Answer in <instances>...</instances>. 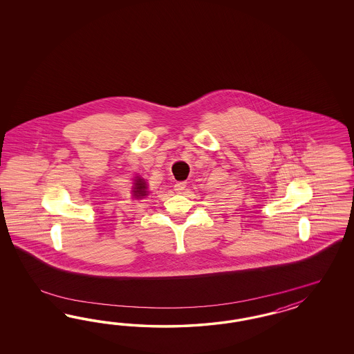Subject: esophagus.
I'll list each match as a JSON object with an SVG mask.
<instances>
[{
    "mask_svg": "<svg viewBox=\"0 0 354 354\" xmlns=\"http://www.w3.org/2000/svg\"><path fill=\"white\" fill-rule=\"evenodd\" d=\"M185 187H187V182H176L174 185L175 191L178 193H182L185 189Z\"/></svg>",
    "mask_w": 354,
    "mask_h": 354,
    "instance_id": "obj_1",
    "label": "esophagus"
}]
</instances>
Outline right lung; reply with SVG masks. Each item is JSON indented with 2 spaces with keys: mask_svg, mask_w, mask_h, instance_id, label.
Here are the masks:
<instances>
[{
  "mask_svg": "<svg viewBox=\"0 0 354 354\" xmlns=\"http://www.w3.org/2000/svg\"><path fill=\"white\" fill-rule=\"evenodd\" d=\"M135 187H133V196L136 197V198H142V197H145L147 196V184L144 182V179H138V180H135Z\"/></svg>",
  "mask_w": 354,
  "mask_h": 354,
  "instance_id": "obj_1",
  "label": "right lung"
}]
</instances>
